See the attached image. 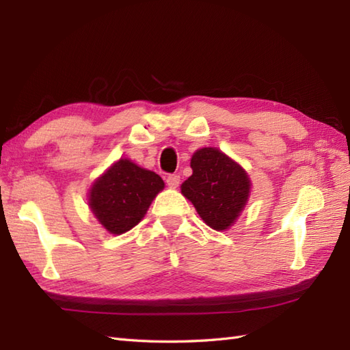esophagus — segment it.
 I'll return each instance as SVG.
<instances>
[{
  "label": "esophagus",
  "instance_id": "obj_1",
  "mask_svg": "<svg viewBox=\"0 0 350 350\" xmlns=\"http://www.w3.org/2000/svg\"><path fill=\"white\" fill-rule=\"evenodd\" d=\"M167 185L170 188H177L180 185V176L179 174H170L167 177Z\"/></svg>",
  "mask_w": 350,
  "mask_h": 350
}]
</instances>
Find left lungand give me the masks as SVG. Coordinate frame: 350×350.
<instances>
[{"instance_id": "1", "label": "left lung", "mask_w": 350, "mask_h": 350, "mask_svg": "<svg viewBox=\"0 0 350 350\" xmlns=\"http://www.w3.org/2000/svg\"><path fill=\"white\" fill-rule=\"evenodd\" d=\"M191 168L192 176L182 183V194L211 228L222 232L232 227L250 197L247 171L213 147L192 154Z\"/></svg>"}]
</instances>
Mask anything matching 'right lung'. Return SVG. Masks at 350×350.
Instances as JSON below:
<instances>
[{
    "label": "right lung",
    "mask_w": 350,
    "mask_h": 350,
    "mask_svg": "<svg viewBox=\"0 0 350 350\" xmlns=\"http://www.w3.org/2000/svg\"><path fill=\"white\" fill-rule=\"evenodd\" d=\"M162 189L163 180L158 174L120 159L93 183L88 206L111 234H122L144 218Z\"/></svg>",
    "instance_id": "obj_1"
}]
</instances>
